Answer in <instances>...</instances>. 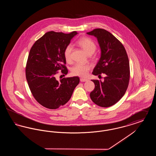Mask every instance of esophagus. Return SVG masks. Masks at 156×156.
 Listing matches in <instances>:
<instances>
[{"label": "esophagus", "mask_w": 156, "mask_h": 156, "mask_svg": "<svg viewBox=\"0 0 156 156\" xmlns=\"http://www.w3.org/2000/svg\"><path fill=\"white\" fill-rule=\"evenodd\" d=\"M88 81V80L87 78H80V81L81 82H86Z\"/></svg>", "instance_id": "esophagus-1"}]
</instances>
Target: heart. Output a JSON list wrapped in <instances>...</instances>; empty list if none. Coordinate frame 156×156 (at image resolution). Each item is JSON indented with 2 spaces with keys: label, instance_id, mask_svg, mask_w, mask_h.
<instances>
[{
  "label": "heart",
  "instance_id": "b5f03b06",
  "mask_svg": "<svg viewBox=\"0 0 156 156\" xmlns=\"http://www.w3.org/2000/svg\"><path fill=\"white\" fill-rule=\"evenodd\" d=\"M84 51L88 55H91L97 48V45L94 41L90 38L87 37H82L80 38L76 42ZM73 50V47L71 44H68L66 47L64 51V56L66 61L67 62L70 63L72 61L71 52ZM90 69V66L88 64H83L77 63L71 68V73L73 75L80 76H85L88 74V73Z\"/></svg>",
  "mask_w": 156,
  "mask_h": 156
}]
</instances>
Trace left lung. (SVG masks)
I'll return each instance as SVG.
<instances>
[{
    "label": "left lung",
    "mask_w": 156,
    "mask_h": 156,
    "mask_svg": "<svg viewBox=\"0 0 156 156\" xmlns=\"http://www.w3.org/2000/svg\"><path fill=\"white\" fill-rule=\"evenodd\" d=\"M87 33L97 37L101 50V58L92 74L105 75L104 81L92 80L95 88L90 97L97 105L109 107L117 103L127 89L130 79L128 56L124 46L110 32L96 29Z\"/></svg>",
    "instance_id": "obj_1"
}]
</instances>
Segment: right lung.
Returning a JSON list of instances; mask_svg holds the SVG:
<instances>
[{
	"label": "right lung",
	"mask_w": 156,
	"mask_h": 156,
	"mask_svg": "<svg viewBox=\"0 0 156 156\" xmlns=\"http://www.w3.org/2000/svg\"><path fill=\"white\" fill-rule=\"evenodd\" d=\"M76 31L69 34L48 31L30 49L26 67V76L35 99L45 108L55 109L70 99L80 82L78 76L64 78L58 81V70L67 75L64 51ZM65 76V75H64Z\"/></svg>",
	"instance_id": "obj_1"
}]
</instances>
